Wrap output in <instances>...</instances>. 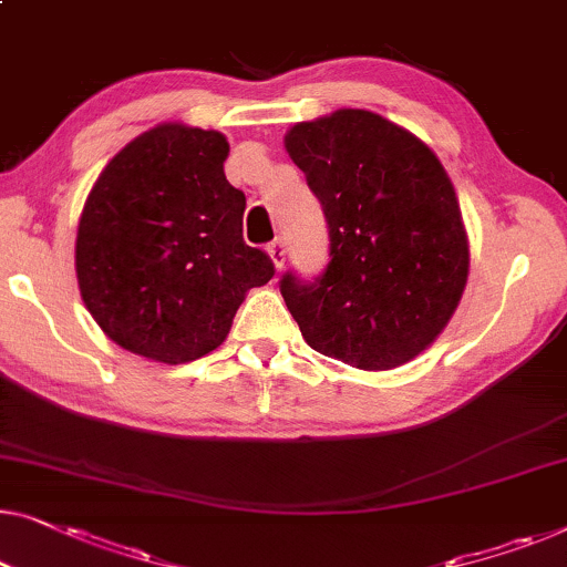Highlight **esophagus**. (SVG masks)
Wrapping results in <instances>:
<instances>
[{"label": "esophagus", "instance_id": "esophagus-1", "mask_svg": "<svg viewBox=\"0 0 567 567\" xmlns=\"http://www.w3.org/2000/svg\"><path fill=\"white\" fill-rule=\"evenodd\" d=\"M268 258L274 260L276 268H284L286 264V243L284 240H274L268 245Z\"/></svg>", "mask_w": 567, "mask_h": 567}]
</instances>
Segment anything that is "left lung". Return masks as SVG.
Wrapping results in <instances>:
<instances>
[{"mask_svg":"<svg viewBox=\"0 0 567 567\" xmlns=\"http://www.w3.org/2000/svg\"><path fill=\"white\" fill-rule=\"evenodd\" d=\"M330 225V264L281 293L301 338L360 371H391L440 338L467 284L471 245L445 166L368 110L297 122L284 137Z\"/></svg>","mask_w":567,"mask_h":567,"instance_id":"obj_1","label":"left lung"}]
</instances>
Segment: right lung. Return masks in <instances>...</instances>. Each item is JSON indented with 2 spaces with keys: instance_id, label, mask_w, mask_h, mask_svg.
I'll list each match as a JSON object with an SVG mask.
<instances>
[{
  "instance_id": "add662e5",
  "label": "right lung",
  "mask_w": 567,
  "mask_h": 567,
  "mask_svg": "<svg viewBox=\"0 0 567 567\" xmlns=\"http://www.w3.org/2000/svg\"><path fill=\"white\" fill-rule=\"evenodd\" d=\"M217 130L163 122L106 163L76 233L89 315L120 348L182 365L227 340L245 293L274 278L243 240L245 194Z\"/></svg>"
}]
</instances>
